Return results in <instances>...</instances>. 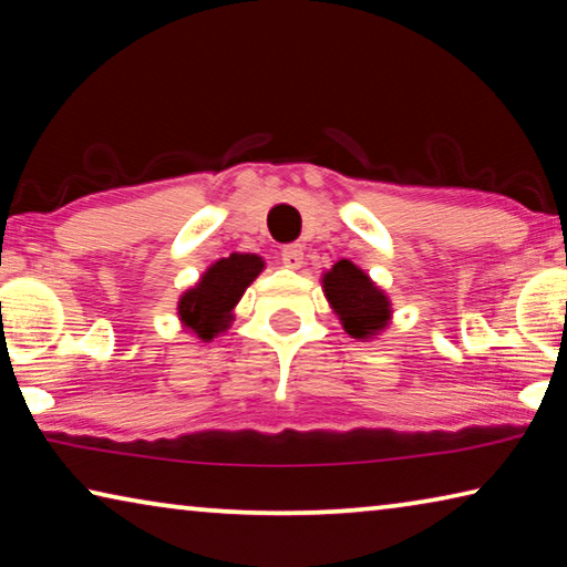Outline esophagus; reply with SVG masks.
<instances>
[{
  "mask_svg": "<svg viewBox=\"0 0 567 567\" xmlns=\"http://www.w3.org/2000/svg\"><path fill=\"white\" fill-rule=\"evenodd\" d=\"M280 257H282V265L290 267V270H300V267L305 265V252L300 245H285Z\"/></svg>",
  "mask_w": 567,
  "mask_h": 567,
  "instance_id": "1",
  "label": "esophagus"
}]
</instances>
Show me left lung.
I'll list each match as a JSON object with an SVG mask.
<instances>
[{
  "label": "left lung",
  "instance_id": "1",
  "mask_svg": "<svg viewBox=\"0 0 567 567\" xmlns=\"http://www.w3.org/2000/svg\"><path fill=\"white\" fill-rule=\"evenodd\" d=\"M324 295L348 334L358 340L370 338L390 320L388 297L378 290L368 275L350 260H340L322 280Z\"/></svg>",
  "mask_w": 567,
  "mask_h": 567
}]
</instances>
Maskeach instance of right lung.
Instances as JSON below:
<instances>
[{"label":"right lung","mask_w":567,"mask_h":567,"mask_svg":"<svg viewBox=\"0 0 567 567\" xmlns=\"http://www.w3.org/2000/svg\"><path fill=\"white\" fill-rule=\"evenodd\" d=\"M257 255H229L215 262L192 290L182 295L179 320L199 340H213L233 320V307L247 290V285L262 272Z\"/></svg>","instance_id":"right-lung-1"}]
</instances>
